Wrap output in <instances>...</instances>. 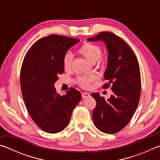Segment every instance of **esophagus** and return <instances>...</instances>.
Instances as JSON below:
<instances>
[{
  "label": "esophagus",
  "instance_id": "34e87169",
  "mask_svg": "<svg viewBox=\"0 0 160 160\" xmlns=\"http://www.w3.org/2000/svg\"><path fill=\"white\" fill-rule=\"evenodd\" d=\"M90 97V94L88 93V92H84L82 94V97L84 99V98H87V97Z\"/></svg>",
  "mask_w": 160,
  "mask_h": 160
}]
</instances>
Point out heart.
<instances>
[{"instance_id":"1","label":"heart","mask_w":160,"mask_h":160,"mask_svg":"<svg viewBox=\"0 0 160 160\" xmlns=\"http://www.w3.org/2000/svg\"><path fill=\"white\" fill-rule=\"evenodd\" d=\"M78 52L84 56L87 60L92 63H95L99 60L102 55V50L99 47L90 42H85L78 49ZM73 57L71 53L68 52L63 56V67L66 70H70L72 68ZM97 80V77L92 75L90 77L80 76L78 78L77 82L83 88H89L91 82Z\"/></svg>"}]
</instances>
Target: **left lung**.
I'll return each mask as SVG.
<instances>
[{
	"label": "left lung",
	"instance_id": "1",
	"mask_svg": "<svg viewBox=\"0 0 160 160\" xmlns=\"http://www.w3.org/2000/svg\"><path fill=\"white\" fill-rule=\"evenodd\" d=\"M88 42H103L106 46L107 68L104 79L112 84L113 94L105 99L99 93H92L97 106L92 113L94 123L105 133H116L126 127L138 105L140 72L138 62L129 46L116 34L109 32H100L88 39Z\"/></svg>",
	"mask_w": 160,
	"mask_h": 160
}]
</instances>
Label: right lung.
I'll use <instances>...</instances> for the list:
<instances>
[{"label": "right lung", "mask_w": 160, "mask_h": 160, "mask_svg": "<svg viewBox=\"0 0 160 160\" xmlns=\"http://www.w3.org/2000/svg\"><path fill=\"white\" fill-rule=\"evenodd\" d=\"M80 40L51 34L32 46L21 68L20 85L24 101L34 123L42 131L56 133L68 124L82 95L70 88L64 95L56 92L54 83L64 71L63 56Z\"/></svg>", "instance_id": "1"}]
</instances>
